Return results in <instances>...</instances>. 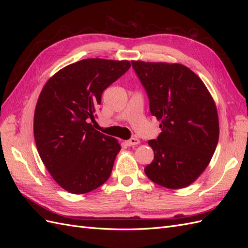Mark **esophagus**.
I'll use <instances>...</instances> for the list:
<instances>
[{
    "instance_id": "34e87169",
    "label": "esophagus",
    "mask_w": 248,
    "mask_h": 248,
    "mask_svg": "<svg viewBox=\"0 0 248 248\" xmlns=\"http://www.w3.org/2000/svg\"><path fill=\"white\" fill-rule=\"evenodd\" d=\"M140 144V140L139 139H136V138H132L128 140H126V145L127 146H136V145H139Z\"/></svg>"
}]
</instances>
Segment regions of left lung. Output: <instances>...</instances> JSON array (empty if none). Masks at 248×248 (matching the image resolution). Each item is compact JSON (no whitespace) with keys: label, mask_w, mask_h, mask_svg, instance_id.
I'll return each mask as SVG.
<instances>
[{"label":"left lung","mask_w":248,"mask_h":248,"mask_svg":"<svg viewBox=\"0 0 248 248\" xmlns=\"http://www.w3.org/2000/svg\"><path fill=\"white\" fill-rule=\"evenodd\" d=\"M161 133L148 144L154 159L145 168L154 183L170 189L196 181L211 160L219 138L216 106L204 82L181 64L131 61Z\"/></svg>","instance_id":"obj_1"}]
</instances>
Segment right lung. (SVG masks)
Wrapping results in <instances>:
<instances>
[{"mask_svg": "<svg viewBox=\"0 0 248 248\" xmlns=\"http://www.w3.org/2000/svg\"><path fill=\"white\" fill-rule=\"evenodd\" d=\"M129 68V61L86 59L64 67L43 87L34 115L35 142L65 190L87 193L109 178L121 146L90 120H95L104 90Z\"/></svg>", "mask_w": 248, "mask_h": 248, "instance_id": "right-lung-1", "label": "right lung"}]
</instances>
